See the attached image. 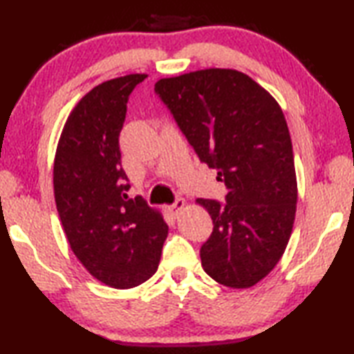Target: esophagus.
<instances>
[{
	"mask_svg": "<svg viewBox=\"0 0 354 354\" xmlns=\"http://www.w3.org/2000/svg\"><path fill=\"white\" fill-rule=\"evenodd\" d=\"M184 207H185V201L183 198H178L175 203H173V205L167 206V212H169L171 217L176 218V217H179V215H181Z\"/></svg>",
	"mask_w": 354,
	"mask_h": 354,
	"instance_id": "34e87169",
	"label": "esophagus"
}]
</instances>
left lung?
Listing matches in <instances>:
<instances>
[{
  "instance_id": "1",
  "label": "left lung",
  "mask_w": 354,
  "mask_h": 354,
  "mask_svg": "<svg viewBox=\"0 0 354 354\" xmlns=\"http://www.w3.org/2000/svg\"><path fill=\"white\" fill-rule=\"evenodd\" d=\"M154 91L227 189L226 205L196 200L214 221L200 250L203 268L231 289L253 287L283 257L295 221L297 173L283 109L232 68L162 77Z\"/></svg>"
}]
</instances>
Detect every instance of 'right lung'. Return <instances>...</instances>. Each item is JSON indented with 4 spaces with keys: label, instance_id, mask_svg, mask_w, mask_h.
I'll use <instances>...</instances> for the list:
<instances>
[{
    "label": "right lung",
    "instance_id": "1",
    "mask_svg": "<svg viewBox=\"0 0 354 354\" xmlns=\"http://www.w3.org/2000/svg\"><path fill=\"white\" fill-rule=\"evenodd\" d=\"M145 73L113 77L77 101L59 137L53 184L70 248L95 279L131 289L156 273L169 234L162 214L128 198L118 137Z\"/></svg>",
    "mask_w": 354,
    "mask_h": 354
}]
</instances>
